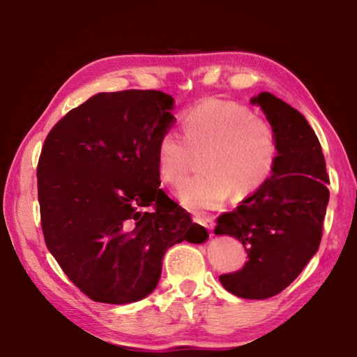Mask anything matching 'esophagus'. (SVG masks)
Wrapping results in <instances>:
<instances>
[{"label": "esophagus", "instance_id": "esophagus-1", "mask_svg": "<svg viewBox=\"0 0 357 357\" xmlns=\"http://www.w3.org/2000/svg\"><path fill=\"white\" fill-rule=\"evenodd\" d=\"M193 221L198 222V225H201V226H204V227L208 229V230H213V227H215V221H213L212 218H208V216L197 215V216H195V218H193Z\"/></svg>", "mask_w": 357, "mask_h": 357}]
</instances>
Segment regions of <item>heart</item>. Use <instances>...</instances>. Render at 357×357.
<instances>
[{
    "label": "heart",
    "mask_w": 357,
    "mask_h": 357,
    "mask_svg": "<svg viewBox=\"0 0 357 357\" xmlns=\"http://www.w3.org/2000/svg\"><path fill=\"white\" fill-rule=\"evenodd\" d=\"M179 137L164 132L156 145L160 179L179 185L190 169L193 153L206 151L201 176L179 188L187 211L202 213L220 208L235 192L246 198L269 183L275 170L278 144L272 125L243 103L208 97L185 109Z\"/></svg>",
    "instance_id": "heart-1"
}]
</instances>
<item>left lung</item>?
Masks as SVG:
<instances>
[{"label": "left lung", "instance_id": "left-lung-1", "mask_svg": "<svg viewBox=\"0 0 357 357\" xmlns=\"http://www.w3.org/2000/svg\"><path fill=\"white\" fill-rule=\"evenodd\" d=\"M275 131V170L261 190L216 220L215 234L241 241L249 260L220 275L226 291L249 300L277 296L296 280L322 240L330 201L325 158L316 132L291 105L271 93L252 97Z\"/></svg>", "mask_w": 357, "mask_h": 357}]
</instances>
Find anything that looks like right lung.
Instances as JSON below:
<instances>
[{"label": "right lung", "mask_w": 357, "mask_h": 357, "mask_svg": "<svg viewBox=\"0 0 357 357\" xmlns=\"http://www.w3.org/2000/svg\"><path fill=\"white\" fill-rule=\"evenodd\" d=\"M173 102L155 89L99 93L60 119L41 149L46 246L94 302L123 305L151 294L167 249L208 236L159 188L156 145L174 122Z\"/></svg>", "instance_id": "1"}]
</instances>
